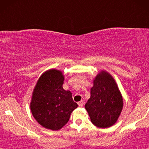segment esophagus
<instances>
[{
  "mask_svg": "<svg viewBox=\"0 0 149 149\" xmlns=\"http://www.w3.org/2000/svg\"><path fill=\"white\" fill-rule=\"evenodd\" d=\"M83 104H84V102H83V100H81V101L79 102H78V105L79 106V107H82Z\"/></svg>",
  "mask_w": 149,
  "mask_h": 149,
  "instance_id": "1",
  "label": "esophagus"
}]
</instances>
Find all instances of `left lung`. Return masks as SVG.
<instances>
[{
	"label": "left lung",
	"mask_w": 149,
	"mask_h": 149,
	"mask_svg": "<svg viewBox=\"0 0 149 149\" xmlns=\"http://www.w3.org/2000/svg\"><path fill=\"white\" fill-rule=\"evenodd\" d=\"M123 104L114 79L107 72L102 71L93 80L90 98L85 105L91 121L100 128L111 127L117 121Z\"/></svg>",
	"instance_id": "obj_1"
}]
</instances>
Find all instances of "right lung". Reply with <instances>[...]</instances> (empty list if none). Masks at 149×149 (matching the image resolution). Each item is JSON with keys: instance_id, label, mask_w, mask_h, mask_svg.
Instances as JSON below:
<instances>
[{"instance_id": "1", "label": "right lung", "mask_w": 149, "mask_h": 149, "mask_svg": "<svg viewBox=\"0 0 149 149\" xmlns=\"http://www.w3.org/2000/svg\"><path fill=\"white\" fill-rule=\"evenodd\" d=\"M64 75L56 69L46 71L38 79L32 93L30 109L36 121L47 129L58 130L68 123L78 105L72 93L63 89Z\"/></svg>"}]
</instances>
